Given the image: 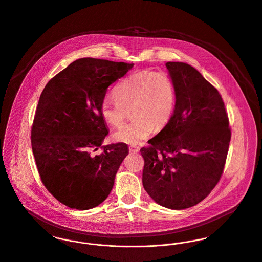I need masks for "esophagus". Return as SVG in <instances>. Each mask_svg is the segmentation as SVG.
Segmentation results:
<instances>
[{
  "label": "esophagus",
  "mask_w": 262,
  "mask_h": 262,
  "mask_svg": "<svg viewBox=\"0 0 262 262\" xmlns=\"http://www.w3.org/2000/svg\"><path fill=\"white\" fill-rule=\"evenodd\" d=\"M128 148H129V151H132V152H137V151H139V150H140V146H139V145H129V146H128Z\"/></svg>",
  "instance_id": "esophagus-1"
}]
</instances>
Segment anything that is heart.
Wrapping results in <instances>:
<instances>
[{
    "label": "heart",
    "instance_id": "obj_1",
    "mask_svg": "<svg viewBox=\"0 0 262 262\" xmlns=\"http://www.w3.org/2000/svg\"><path fill=\"white\" fill-rule=\"evenodd\" d=\"M115 95H105L100 102L103 119L117 126L132 110L134 120L118 127L113 139L125 144H139L156 128L162 129L173 116L177 100L172 77L164 71L143 70L122 79Z\"/></svg>",
    "mask_w": 262,
    "mask_h": 262
}]
</instances>
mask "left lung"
<instances>
[{
  "instance_id": "1",
  "label": "left lung",
  "mask_w": 262,
  "mask_h": 262,
  "mask_svg": "<svg viewBox=\"0 0 262 262\" xmlns=\"http://www.w3.org/2000/svg\"><path fill=\"white\" fill-rule=\"evenodd\" d=\"M176 88L174 115L141 148L143 185L160 205L182 210L200 203L220 181L231 128L219 91L189 64L167 62Z\"/></svg>"
}]
</instances>
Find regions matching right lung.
Masks as SVG:
<instances>
[{
	"instance_id": "1",
	"label": "right lung",
	"mask_w": 262,
	"mask_h": 262,
	"mask_svg": "<svg viewBox=\"0 0 262 262\" xmlns=\"http://www.w3.org/2000/svg\"><path fill=\"white\" fill-rule=\"evenodd\" d=\"M133 63L81 58L43 89L31 127L36 167L48 192L65 206L88 210L110 195L127 145H101L108 135L100 114L107 88ZM98 148V155L93 152Z\"/></svg>"
}]
</instances>
